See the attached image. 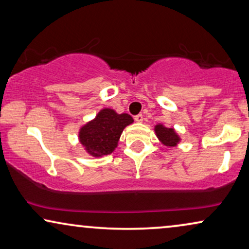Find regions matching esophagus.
<instances>
[{"label":"esophagus","mask_w":249,"mask_h":249,"mask_svg":"<svg viewBox=\"0 0 249 249\" xmlns=\"http://www.w3.org/2000/svg\"><path fill=\"white\" fill-rule=\"evenodd\" d=\"M135 121L136 122H142V114H137V115H135Z\"/></svg>","instance_id":"1"}]
</instances>
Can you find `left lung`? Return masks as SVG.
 I'll return each mask as SVG.
<instances>
[{
  "mask_svg": "<svg viewBox=\"0 0 249 249\" xmlns=\"http://www.w3.org/2000/svg\"><path fill=\"white\" fill-rule=\"evenodd\" d=\"M155 131L158 137L163 144L166 146H176L179 142L178 135L176 134L172 128H165L162 124H158L155 127Z\"/></svg>",
  "mask_w": 249,
  "mask_h": 249,
  "instance_id": "1",
  "label": "left lung"
}]
</instances>
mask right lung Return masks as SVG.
<instances>
[{
  "label": "right lung",
  "mask_w": 249,
  "mask_h": 249,
  "mask_svg": "<svg viewBox=\"0 0 249 249\" xmlns=\"http://www.w3.org/2000/svg\"><path fill=\"white\" fill-rule=\"evenodd\" d=\"M132 121L129 114H118L111 108H104L80 129V142L93 156L111 154L117 147L122 130Z\"/></svg>",
  "instance_id": "obj_1"
}]
</instances>
